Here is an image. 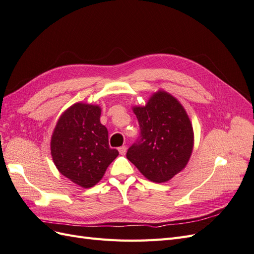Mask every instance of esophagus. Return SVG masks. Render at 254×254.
I'll use <instances>...</instances> for the list:
<instances>
[{"mask_svg": "<svg viewBox=\"0 0 254 254\" xmlns=\"http://www.w3.org/2000/svg\"><path fill=\"white\" fill-rule=\"evenodd\" d=\"M118 151H119V153H120L121 155H125V154L127 153V146H125V145L120 146V148L118 149Z\"/></svg>", "mask_w": 254, "mask_h": 254, "instance_id": "34e87169", "label": "esophagus"}]
</instances>
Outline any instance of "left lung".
I'll return each mask as SVG.
<instances>
[{
  "label": "left lung",
  "instance_id": "1",
  "mask_svg": "<svg viewBox=\"0 0 254 254\" xmlns=\"http://www.w3.org/2000/svg\"><path fill=\"white\" fill-rule=\"evenodd\" d=\"M140 134L127 158L154 183H166L189 161L193 127L183 105L166 92L155 93L145 106L133 109Z\"/></svg>",
  "mask_w": 254,
  "mask_h": 254
}]
</instances>
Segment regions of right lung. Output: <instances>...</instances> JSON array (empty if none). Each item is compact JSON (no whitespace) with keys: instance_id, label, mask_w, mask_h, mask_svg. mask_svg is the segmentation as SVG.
<instances>
[{"instance_id":"add662e5","label":"right lung","mask_w":254,"mask_h":254,"mask_svg":"<svg viewBox=\"0 0 254 254\" xmlns=\"http://www.w3.org/2000/svg\"><path fill=\"white\" fill-rule=\"evenodd\" d=\"M98 105L76 103L58 120L52 137L53 160L72 183L91 188L100 181L119 152L109 145L108 128L100 124Z\"/></svg>"}]
</instances>
